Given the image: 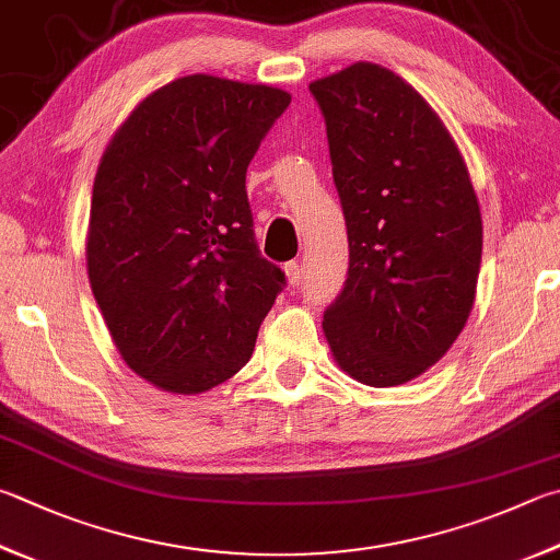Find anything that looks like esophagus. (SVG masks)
<instances>
[{
  "mask_svg": "<svg viewBox=\"0 0 560 560\" xmlns=\"http://www.w3.org/2000/svg\"><path fill=\"white\" fill-rule=\"evenodd\" d=\"M283 271H287L289 283L301 281V264L299 261H287V264H283Z\"/></svg>",
  "mask_w": 560,
  "mask_h": 560,
  "instance_id": "esophagus-1",
  "label": "esophagus"
}]
</instances>
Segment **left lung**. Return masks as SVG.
I'll use <instances>...</instances> for the list:
<instances>
[{"label": "left lung", "mask_w": 560, "mask_h": 560, "mask_svg": "<svg viewBox=\"0 0 560 560\" xmlns=\"http://www.w3.org/2000/svg\"><path fill=\"white\" fill-rule=\"evenodd\" d=\"M348 228V279L323 313L340 368L370 386L419 377L465 328L482 220L460 151L429 103L377 63L308 85Z\"/></svg>", "instance_id": "1"}]
</instances>
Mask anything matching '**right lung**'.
Here are the masks:
<instances>
[{
  "instance_id": "1",
  "label": "right lung",
  "mask_w": 560,
  "mask_h": 560,
  "mask_svg": "<svg viewBox=\"0 0 560 560\" xmlns=\"http://www.w3.org/2000/svg\"><path fill=\"white\" fill-rule=\"evenodd\" d=\"M291 103L279 88L186 75L149 95L100 161L88 277L125 362L198 394L252 358L287 287L254 240L247 166Z\"/></svg>"
}]
</instances>
